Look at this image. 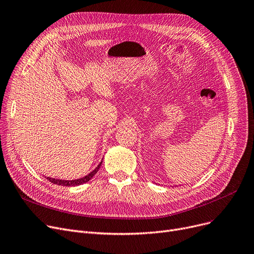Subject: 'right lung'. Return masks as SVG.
<instances>
[{
	"mask_svg": "<svg viewBox=\"0 0 254 254\" xmlns=\"http://www.w3.org/2000/svg\"><path fill=\"white\" fill-rule=\"evenodd\" d=\"M102 163L93 170L91 173H89L88 175H86L85 177L83 178H80V179H77V180H61V179H55V178H49L47 177V180H49L51 183L53 184H58V185H63V186H75V185H80L82 183H85L87 181H89L93 176H95L96 173L98 172V170L100 169Z\"/></svg>",
	"mask_w": 254,
	"mask_h": 254,
	"instance_id": "obj_1",
	"label": "right lung"
}]
</instances>
